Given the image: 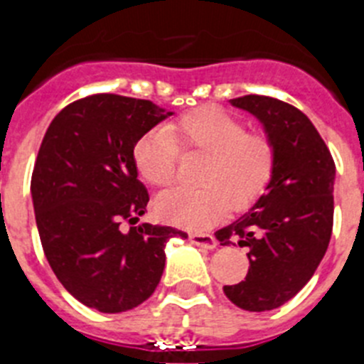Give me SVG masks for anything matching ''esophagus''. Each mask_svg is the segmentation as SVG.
<instances>
[{"instance_id": "1", "label": "esophagus", "mask_w": 364, "mask_h": 364, "mask_svg": "<svg viewBox=\"0 0 364 364\" xmlns=\"http://www.w3.org/2000/svg\"><path fill=\"white\" fill-rule=\"evenodd\" d=\"M189 242L195 244L198 247H205V250H213L217 247V239L210 233H191L189 235Z\"/></svg>"}]
</instances>
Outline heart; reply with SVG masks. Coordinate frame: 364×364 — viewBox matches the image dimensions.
<instances>
[{"label": "heart", "instance_id": "heart-1", "mask_svg": "<svg viewBox=\"0 0 364 364\" xmlns=\"http://www.w3.org/2000/svg\"><path fill=\"white\" fill-rule=\"evenodd\" d=\"M180 151L200 153L202 188H176L154 200L162 220L184 230H204L226 210L242 211L255 204L277 166V147L264 133L247 131L246 122L217 107L186 112L164 127H154L138 138L133 159L146 182L166 188L175 180Z\"/></svg>", "mask_w": 364, "mask_h": 364}]
</instances>
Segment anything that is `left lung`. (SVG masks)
Instances as JSON below:
<instances>
[{
  "mask_svg": "<svg viewBox=\"0 0 364 364\" xmlns=\"http://www.w3.org/2000/svg\"><path fill=\"white\" fill-rule=\"evenodd\" d=\"M231 104L264 125L277 147V166L252 210L215 233L220 246L250 247L246 279L224 286V294L242 310L266 311L295 297L326 253L336 164L310 118L294 105L259 95Z\"/></svg>",
  "mask_w": 364,
  "mask_h": 364,
  "instance_id": "8db88e82",
  "label": "left lung"
}]
</instances>
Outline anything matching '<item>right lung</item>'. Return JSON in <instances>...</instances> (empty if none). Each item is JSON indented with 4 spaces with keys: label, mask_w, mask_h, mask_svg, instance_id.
<instances>
[{
    "label": "right lung",
    "mask_w": 364,
    "mask_h": 364,
    "mask_svg": "<svg viewBox=\"0 0 364 364\" xmlns=\"http://www.w3.org/2000/svg\"><path fill=\"white\" fill-rule=\"evenodd\" d=\"M171 114L149 100L85 96L58 112L38 151L31 195L43 253L63 288L102 314L149 299L167 240L188 239L176 228L136 224L149 195L133 147Z\"/></svg>",
    "instance_id": "right-lung-1"
}]
</instances>
